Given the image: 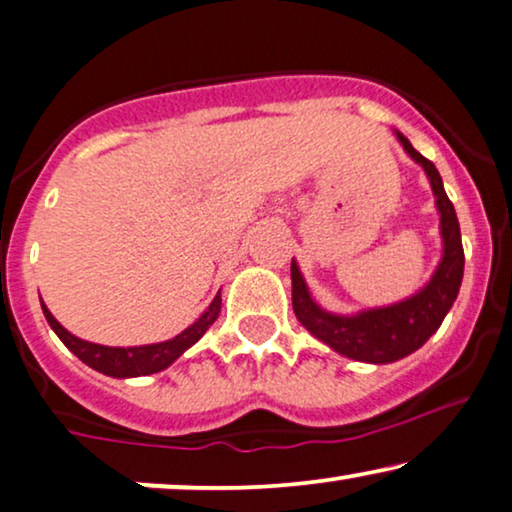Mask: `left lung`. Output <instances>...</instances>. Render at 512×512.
<instances>
[{
    "label": "left lung",
    "instance_id": "left-lung-1",
    "mask_svg": "<svg viewBox=\"0 0 512 512\" xmlns=\"http://www.w3.org/2000/svg\"><path fill=\"white\" fill-rule=\"evenodd\" d=\"M397 141L409 152L414 162L426 169L435 192V204L440 211V232H442V261L430 277V282L418 294L404 298L400 303L386 305V308L362 310L357 315H334L322 310L313 301L305 280L298 270L296 261H291V303L298 322L336 353L350 360L369 364H388L402 360L421 348L430 336L440 329L444 315L459 296L463 280V244L461 228L456 218L454 204L444 192L440 171L435 164L414 150L407 138L397 134Z\"/></svg>",
    "mask_w": 512,
    "mask_h": 512
}]
</instances>
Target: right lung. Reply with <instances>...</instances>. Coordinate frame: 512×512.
Wrapping results in <instances>:
<instances>
[{
  "instance_id": "right-lung-1",
  "label": "right lung",
  "mask_w": 512,
  "mask_h": 512,
  "mask_svg": "<svg viewBox=\"0 0 512 512\" xmlns=\"http://www.w3.org/2000/svg\"><path fill=\"white\" fill-rule=\"evenodd\" d=\"M44 317L49 322V327L56 331V336L65 343V348L70 353H75L84 364H89L91 369L101 371L105 376L115 378H131V376H148L157 374V371L167 369L171 362H176L190 345H195L199 338L207 334V329L216 322L218 313H221V291H218L214 301L202 317L195 324H190L188 329L164 343H152V345H134V348H110V345H98L82 341V338L72 336L68 329L61 327V322L49 313V308L42 303Z\"/></svg>"
}]
</instances>
